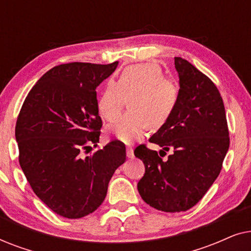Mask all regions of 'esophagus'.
<instances>
[{"label": "esophagus", "mask_w": 251, "mask_h": 251, "mask_svg": "<svg viewBox=\"0 0 251 251\" xmlns=\"http://www.w3.org/2000/svg\"><path fill=\"white\" fill-rule=\"evenodd\" d=\"M133 149L132 147H126V157L128 159H133Z\"/></svg>", "instance_id": "esophagus-1"}]
</instances>
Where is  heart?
<instances>
[{
  "label": "heart",
  "instance_id": "1",
  "mask_svg": "<svg viewBox=\"0 0 251 251\" xmlns=\"http://www.w3.org/2000/svg\"><path fill=\"white\" fill-rule=\"evenodd\" d=\"M179 88L164 78L155 64L132 65L125 68L116 82H108L97 101L99 114L113 122L129 99L130 112L119 119L112 132L123 143H132L145 135L149 126L160 129L169 121L179 102Z\"/></svg>",
  "mask_w": 251,
  "mask_h": 251
}]
</instances>
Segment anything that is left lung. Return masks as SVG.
Returning a JSON list of instances; mask_svg holds the SVG:
<instances>
[{
    "label": "left lung",
    "mask_w": 251,
    "mask_h": 251,
    "mask_svg": "<svg viewBox=\"0 0 251 251\" xmlns=\"http://www.w3.org/2000/svg\"><path fill=\"white\" fill-rule=\"evenodd\" d=\"M179 102L169 121L150 142L173 150L167 160L140 145L135 156L145 166L137 184L140 197L164 212L186 211L203 198L222 170L229 147L224 102L210 78L187 60L175 57Z\"/></svg>",
    "instance_id": "1"
}]
</instances>
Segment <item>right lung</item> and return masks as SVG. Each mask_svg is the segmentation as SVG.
<instances>
[{"label":"right lung","mask_w":251,"mask_h":251,"mask_svg":"<svg viewBox=\"0 0 251 251\" xmlns=\"http://www.w3.org/2000/svg\"><path fill=\"white\" fill-rule=\"evenodd\" d=\"M118 64L51 68L28 92L17 119L20 167L40 200L65 218L94 212L105 200L114 171L126 161V146L118 140L83 155L91 144L97 146L100 136L96 89Z\"/></svg>","instance_id":"obj_1"}]
</instances>
